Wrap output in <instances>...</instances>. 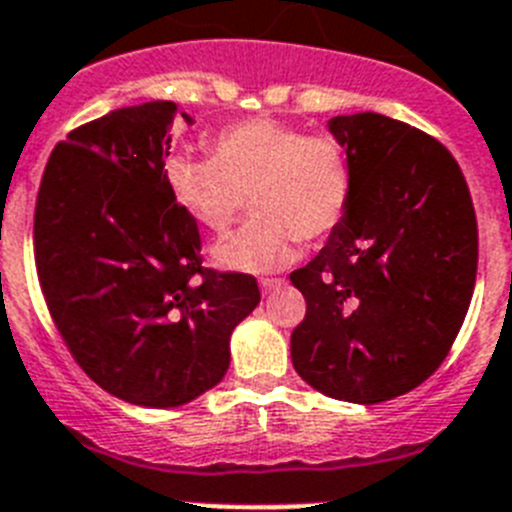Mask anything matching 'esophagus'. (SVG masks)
<instances>
[{
	"label": "esophagus",
	"instance_id": "obj_1",
	"mask_svg": "<svg viewBox=\"0 0 512 512\" xmlns=\"http://www.w3.org/2000/svg\"><path fill=\"white\" fill-rule=\"evenodd\" d=\"M284 284V279H277V277H269V279H261V292L264 295H269V292H274V289H279Z\"/></svg>",
	"mask_w": 512,
	"mask_h": 512
}]
</instances>
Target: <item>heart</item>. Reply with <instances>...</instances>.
Listing matches in <instances>:
<instances>
[{"instance_id":"heart-1","label":"heart","mask_w":512,"mask_h":512,"mask_svg":"<svg viewBox=\"0 0 512 512\" xmlns=\"http://www.w3.org/2000/svg\"><path fill=\"white\" fill-rule=\"evenodd\" d=\"M212 156L166 161L174 202L210 233H225L251 197L253 220L212 251L225 269L277 271L302 243H323L351 202L354 171L338 138L279 120H243L210 140Z\"/></svg>"}]
</instances>
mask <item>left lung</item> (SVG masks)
Returning a JSON list of instances; mask_svg holds the SVG:
<instances>
[{
	"mask_svg": "<svg viewBox=\"0 0 512 512\" xmlns=\"http://www.w3.org/2000/svg\"><path fill=\"white\" fill-rule=\"evenodd\" d=\"M354 171L348 212L289 274L305 295L292 364L333 400H392L449 354L477 279V215L456 158L377 112L328 120Z\"/></svg>",
	"mask_w": 512,
	"mask_h": 512,
	"instance_id": "obj_1",
	"label": "left lung"
}]
</instances>
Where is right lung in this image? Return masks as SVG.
<instances>
[{
  "instance_id": "obj_1",
  "label": "right lung",
  "mask_w": 512,
  "mask_h": 512,
  "mask_svg": "<svg viewBox=\"0 0 512 512\" xmlns=\"http://www.w3.org/2000/svg\"><path fill=\"white\" fill-rule=\"evenodd\" d=\"M174 102L122 107L53 148L35 202V266L76 364L140 408H179L230 366L259 305L251 274L202 266L200 228L166 184Z\"/></svg>"
}]
</instances>
